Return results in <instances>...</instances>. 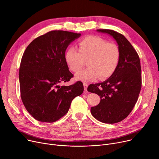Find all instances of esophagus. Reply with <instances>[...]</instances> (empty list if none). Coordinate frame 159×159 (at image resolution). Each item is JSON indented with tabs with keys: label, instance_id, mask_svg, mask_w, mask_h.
<instances>
[{
	"label": "esophagus",
	"instance_id": "esophagus-1",
	"mask_svg": "<svg viewBox=\"0 0 159 159\" xmlns=\"http://www.w3.org/2000/svg\"><path fill=\"white\" fill-rule=\"evenodd\" d=\"M83 84H84V91H87V88H88V84H87V83H86V82H84V83H83Z\"/></svg>",
	"mask_w": 159,
	"mask_h": 159
}]
</instances>
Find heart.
<instances>
[{
  "label": "heart",
  "instance_id": "heart-1",
  "mask_svg": "<svg viewBox=\"0 0 159 159\" xmlns=\"http://www.w3.org/2000/svg\"><path fill=\"white\" fill-rule=\"evenodd\" d=\"M79 50L73 47L67 49L65 60L73 72L79 71L88 61V68L75 75L77 80H94L110 77L117 68L120 52L115 43L97 36H87L79 42Z\"/></svg>",
  "mask_w": 159,
  "mask_h": 159
}]
</instances>
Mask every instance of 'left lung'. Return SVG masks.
<instances>
[{
  "label": "left lung",
  "mask_w": 159,
  "mask_h": 159,
  "mask_svg": "<svg viewBox=\"0 0 159 159\" xmlns=\"http://www.w3.org/2000/svg\"><path fill=\"white\" fill-rule=\"evenodd\" d=\"M112 36L120 52L115 73L101 83L90 84L88 91L100 96L101 102L91 113L102 122L114 124L126 119L134 107L142 86L140 61L136 50L123 35L111 30H97Z\"/></svg>",
  "instance_id": "8db88e82"
}]
</instances>
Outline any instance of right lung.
Segmentation results:
<instances>
[{"instance_id":"right-lung-1","label":"right lung","mask_w":159,"mask_h":159,"mask_svg":"<svg viewBox=\"0 0 159 159\" xmlns=\"http://www.w3.org/2000/svg\"><path fill=\"white\" fill-rule=\"evenodd\" d=\"M80 33L62 30L33 40L22 55L19 82L22 101L36 120L54 122L68 113L72 100L84 91L82 82L60 86L73 77L65 60L66 49Z\"/></svg>"}]
</instances>
